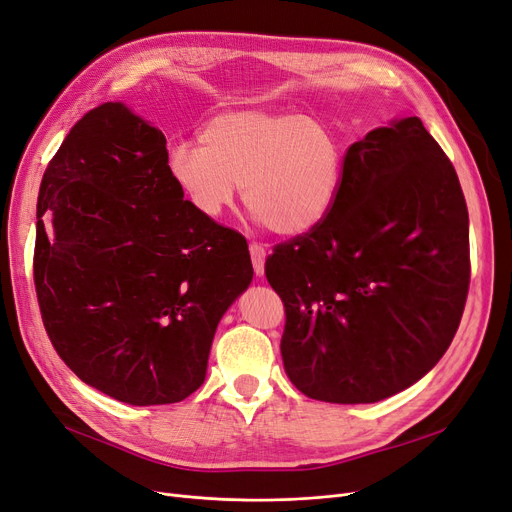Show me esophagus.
I'll return each instance as SVG.
<instances>
[{
	"instance_id": "esophagus-1",
	"label": "esophagus",
	"mask_w": 512,
	"mask_h": 512,
	"mask_svg": "<svg viewBox=\"0 0 512 512\" xmlns=\"http://www.w3.org/2000/svg\"><path fill=\"white\" fill-rule=\"evenodd\" d=\"M250 256H252L254 273H256V275H262V273H264V258H267V245L252 241V243H250Z\"/></svg>"
}]
</instances>
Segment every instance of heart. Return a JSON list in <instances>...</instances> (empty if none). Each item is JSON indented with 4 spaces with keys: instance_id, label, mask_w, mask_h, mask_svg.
Listing matches in <instances>:
<instances>
[{
    "instance_id": "obj_1",
    "label": "heart",
    "mask_w": 512,
    "mask_h": 512,
    "mask_svg": "<svg viewBox=\"0 0 512 512\" xmlns=\"http://www.w3.org/2000/svg\"><path fill=\"white\" fill-rule=\"evenodd\" d=\"M168 174L203 218H220L243 185L250 214L275 235L309 233L340 191L342 149L334 132L302 113L227 111L197 142H176Z\"/></svg>"
}]
</instances>
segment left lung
Masks as SVG:
<instances>
[{
	"label": "left lung",
	"instance_id": "obj_1",
	"mask_svg": "<svg viewBox=\"0 0 512 512\" xmlns=\"http://www.w3.org/2000/svg\"><path fill=\"white\" fill-rule=\"evenodd\" d=\"M285 306L292 384L327 403H376L452 344L470 283L458 174L418 117L353 142L334 206L264 262Z\"/></svg>",
	"mask_w": 512,
	"mask_h": 512
}]
</instances>
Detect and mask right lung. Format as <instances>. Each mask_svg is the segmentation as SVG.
<instances>
[{"label":"right lung","mask_w":512,"mask_h":512,"mask_svg":"<svg viewBox=\"0 0 512 512\" xmlns=\"http://www.w3.org/2000/svg\"><path fill=\"white\" fill-rule=\"evenodd\" d=\"M182 197L166 136L121 102L77 121L39 187L33 281L48 338L117 401L195 393L216 325L254 275L248 241Z\"/></svg>","instance_id":"add662e5"}]
</instances>
